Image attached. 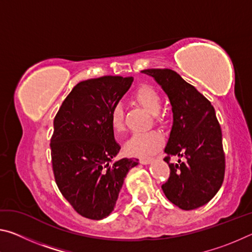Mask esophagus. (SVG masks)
Here are the masks:
<instances>
[{
    "mask_svg": "<svg viewBox=\"0 0 252 252\" xmlns=\"http://www.w3.org/2000/svg\"><path fill=\"white\" fill-rule=\"evenodd\" d=\"M152 160H153L152 158H140L139 161L141 164H148V163H150Z\"/></svg>",
    "mask_w": 252,
    "mask_h": 252,
    "instance_id": "34e87169",
    "label": "esophagus"
}]
</instances>
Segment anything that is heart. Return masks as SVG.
<instances>
[{"mask_svg": "<svg viewBox=\"0 0 252 252\" xmlns=\"http://www.w3.org/2000/svg\"><path fill=\"white\" fill-rule=\"evenodd\" d=\"M134 99L144 109L153 114L157 121L162 120L161 96L155 88L143 84L134 92ZM110 121L113 131L121 133L125 131V111L122 105L118 103L111 109ZM164 142L163 134L160 131L152 130L142 133H134L126 143V151L132 157H148L159 150Z\"/></svg>", "mask_w": 252, "mask_h": 252, "instance_id": "1", "label": "heart"}]
</instances>
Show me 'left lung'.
I'll return each instance as SVG.
<instances>
[{
    "instance_id": "1",
    "label": "left lung",
    "mask_w": 252,
    "mask_h": 252,
    "mask_svg": "<svg viewBox=\"0 0 252 252\" xmlns=\"http://www.w3.org/2000/svg\"><path fill=\"white\" fill-rule=\"evenodd\" d=\"M142 72L156 79L172 105L173 126L163 159L169 164L170 176L161 188L177 207L193 210L215 197L224 178L222 132L215 108L176 71ZM173 155L183 157L184 161L171 164L169 159Z\"/></svg>"
}]
</instances>
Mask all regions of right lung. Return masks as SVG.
Here are the masks:
<instances>
[{"mask_svg":"<svg viewBox=\"0 0 252 252\" xmlns=\"http://www.w3.org/2000/svg\"><path fill=\"white\" fill-rule=\"evenodd\" d=\"M132 76H101L75 85L54 118L51 159L60 192L84 218L108 217L127 171L138 159L116 160L110 112L129 90Z\"/></svg>","mask_w":252,"mask_h":252,"instance_id":"1","label":"right lung"}]
</instances>
